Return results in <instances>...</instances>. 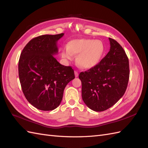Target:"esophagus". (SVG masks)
<instances>
[{
  "label": "esophagus",
  "instance_id": "1",
  "mask_svg": "<svg viewBox=\"0 0 148 148\" xmlns=\"http://www.w3.org/2000/svg\"><path fill=\"white\" fill-rule=\"evenodd\" d=\"M75 77H78V71H77V70L75 71Z\"/></svg>",
  "mask_w": 148,
  "mask_h": 148
}]
</instances>
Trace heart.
Wrapping results in <instances>:
<instances>
[{"instance_id": "1", "label": "heart", "mask_w": 148, "mask_h": 148, "mask_svg": "<svg viewBox=\"0 0 148 148\" xmlns=\"http://www.w3.org/2000/svg\"><path fill=\"white\" fill-rule=\"evenodd\" d=\"M104 51V44L100 40L83 38L69 42L68 46L62 49V56L66 60H72L73 55H77L78 65L89 69L99 63Z\"/></svg>"}]
</instances>
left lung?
Returning a JSON list of instances; mask_svg holds the SVG:
<instances>
[{
    "mask_svg": "<svg viewBox=\"0 0 148 148\" xmlns=\"http://www.w3.org/2000/svg\"><path fill=\"white\" fill-rule=\"evenodd\" d=\"M109 52L99 64L81 72L82 95L84 102L94 111L113 106L126 91L129 80V61L124 49L110 38Z\"/></svg>",
    "mask_w": 148,
    "mask_h": 148,
    "instance_id": "1",
    "label": "left lung"
}]
</instances>
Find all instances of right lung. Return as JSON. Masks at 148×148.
<instances>
[{"mask_svg":"<svg viewBox=\"0 0 148 148\" xmlns=\"http://www.w3.org/2000/svg\"><path fill=\"white\" fill-rule=\"evenodd\" d=\"M64 35H41L32 39L22 51L18 75L26 99L38 109L48 111L60 104L66 84L75 78L71 66L61 65L53 56Z\"/></svg>","mask_w":148,"mask_h":148,"instance_id":"1","label":"right lung"}]
</instances>
